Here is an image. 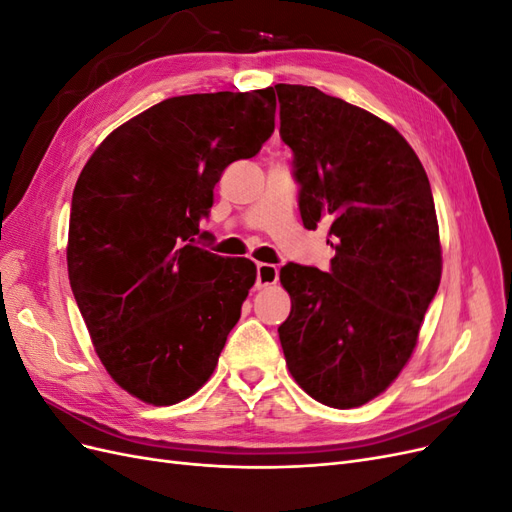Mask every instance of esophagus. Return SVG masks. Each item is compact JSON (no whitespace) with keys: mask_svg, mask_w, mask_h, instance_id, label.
<instances>
[{"mask_svg":"<svg viewBox=\"0 0 512 512\" xmlns=\"http://www.w3.org/2000/svg\"><path fill=\"white\" fill-rule=\"evenodd\" d=\"M277 277H280V271H277L275 265H269V262H258L256 265V288H267L277 284Z\"/></svg>","mask_w":512,"mask_h":512,"instance_id":"esophagus-1","label":"esophagus"}]
</instances>
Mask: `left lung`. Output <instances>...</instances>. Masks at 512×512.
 I'll list each match as a JSON object with an SVG mask.
<instances>
[{"instance_id":"obj_1","label":"left lung","mask_w":512,"mask_h":512,"mask_svg":"<svg viewBox=\"0 0 512 512\" xmlns=\"http://www.w3.org/2000/svg\"><path fill=\"white\" fill-rule=\"evenodd\" d=\"M307 230L329 228L331 269L288 262L280 282L286 365L331 408L389 389L416 346L442 275L436 205L425 168L391 123L316 87L275 85Z\"/></svg>"}]
</instances>
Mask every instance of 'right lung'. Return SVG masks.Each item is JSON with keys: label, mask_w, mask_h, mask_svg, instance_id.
<instances>
[{"label": "right lung", "mask_w": 512, "mask_h": 512, "mask_svg": "<svg viewBox=\"0 0 512 512\" xmlns=\"http://www.w3.org/2000/svg\"><path fill=\"white\" fill-rule=\"evenodd\" d=\"M273 89L168 98L108 134L76 181L68 277L123 391L173 406L203 386L256 282L247 258L200 247L224 168L275 130Z\"/></svg>", "instance_id": "right-lung-1"}]
</instances>
